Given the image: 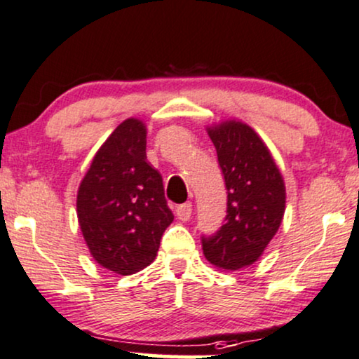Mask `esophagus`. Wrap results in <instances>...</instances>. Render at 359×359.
Listing matches in <instances>:
<instances>
[{"mask_svg":"<svg viewBox=\"0 0 359 359\" xmlns=\"http://www.w3.org/2000/svg\"><path fill=\"white\" fill-rule=\"evenodd\" d=\"M191 214H193V204H191L189 201L176 206V217H178L180 221H188L191 217Z\"/></svg>","mask_w":359,"mask_h":359,"instance_id":"esophagus-1","label":"esophagus"}]
</instances>
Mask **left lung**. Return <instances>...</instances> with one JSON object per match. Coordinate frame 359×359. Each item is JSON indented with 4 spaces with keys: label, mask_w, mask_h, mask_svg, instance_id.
Instances as JSON below:
<instances>
[{
    "label": "left lung",
    "mask_w": 359,
    "mask_h": 359,
    "mask_svg": "<svg viewBox=\"0 0 359 359\" xmlns=\"http://www.w3.org/2000/svg\"><path fill=\"white\" fill-rule=\"evenodd\" d=\"M227 189L226 222L203 236V252L212 265L239 271L254 264L280 227L285 184L276 161L249 125L227 120L208 128Z\"/></svg>",
    "instance_id": "left-lung-1"
}]
</instances>
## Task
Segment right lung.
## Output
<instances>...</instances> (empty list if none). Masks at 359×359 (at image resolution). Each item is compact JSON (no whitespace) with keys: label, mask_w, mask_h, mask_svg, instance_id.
Wrapping results in <instances>:
<instances>
[{"label":"right lung","mask_w":359,"mask_h":359,"mask_svg":"<svg viewBox=\"0 0 359 359\" xmlns=\"http://www.w3.org/2000/svg\"><path fill=\"white\" fill-rule=\"evenodd\" d=\"M77 217L102 267L132 276L155 260L173 212L161 175L147 161L142 120H125L95 153L77 191Z\"/></svg>","instance_id":"add662e5"}]
</instances>
